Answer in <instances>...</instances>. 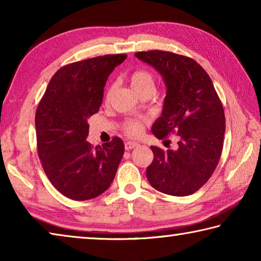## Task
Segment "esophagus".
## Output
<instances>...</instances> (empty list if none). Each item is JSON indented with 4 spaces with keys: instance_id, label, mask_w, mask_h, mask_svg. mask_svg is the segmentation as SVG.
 Segmentation results:
<instances>
[{
    "instance_id": "obj_1",
    "label": "esophagus",
    "mask_w": 261,
    "mask_h": 261,
    "mask_svg": "<svg viewBox=\"0 0 261 261\" xmlns=\"http://www.w3.org/2000/svg\"><path fill=\"white\" fill-rule=\"evenodd\" d=\"M125 146V149L126 151H129V149H132L138 146V143H136V141H126V143L124 144Z\"/></svg>"
}]
</instances>
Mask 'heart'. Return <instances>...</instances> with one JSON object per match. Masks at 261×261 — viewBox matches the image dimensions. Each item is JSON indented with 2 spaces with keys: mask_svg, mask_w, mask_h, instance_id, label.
<instances>
[{
  "mask_svg": "<svg viewBox=\"0 0 261 261\" xmlns=\"http://www.w3.org/2000/svg\"><path fill=\"white\" fill-rule=\"evenodd\" d=\"M131 87L134 88L136 93H141L143 91L153 90L155 87V81L151 71L146 69H137L132 71L129 76ZM114 92V85H108L105 91V100H110ZM143 120L138 118H127L123 123V130L130 136H138L143 129Z\"/></svg>",
  "mask_w": 261,
  "mask_h": 261,
  "instance_id": "b5f03b06",
  "label": "heart"
}]
</instances>
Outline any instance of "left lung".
<instances>
[{"instance_id": "obj_1", "label": "left lung", "mask_w": 261, "mask_h": 261, "mask_svg": "<svg viewBox=\"0 0 261 261\" xmlns=\"http://www.w3.org/2000/svg\"><path fill=\"white\" fill-rule=\"evenodd\" d=\"M135 55L155 68L167 85L162 115L152 134L159 139L178 137L175 151L151 146L154 158L147 179L162 193L190 196L210 179L219 163L226 131L222 103L208 73L191 57L165 50Z\"/></svg>"}]
</instances>
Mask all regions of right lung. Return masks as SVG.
<instances>
[{"mask_svg": "<svg viewBox=\"0 0 261 261\" xmlns=\"http://www.w3.org/2000/svg\"><path fill=\"white\" fill-rule=\"evenodd\" d=\"M125 54L73 62L51 77L35 113L38 155L48 179L72 200L100 196L114 180L124 144L120 137L94 147L87 118L99 112L103 87Z\"/></svg>", "mask_w": 261, "mask_h": 261, "instance_id": "1", "label": "right lung"}]
</instances>
